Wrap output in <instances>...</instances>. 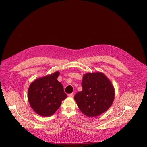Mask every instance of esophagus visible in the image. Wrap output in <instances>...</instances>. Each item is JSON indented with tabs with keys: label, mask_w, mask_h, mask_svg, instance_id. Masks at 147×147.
Instances as JSON below:
<instances>
[{
	"label": "esophagus",
	"mask_w": 147,
	"mask_h": 147,
	"mask_svg": "<svg viewBox=\"0 0 147 147\" xmlns=\"http://www.w3.org/2000/svg\"><path fill=\"white\" fill-rule=\"evenodd\" d=\"M68 96H69V97H71V98H73V97H74V94H73V93H71V94H69L68 95Z\"/></svg>",
	"instance_id": "34e87169"
}]
</instances>
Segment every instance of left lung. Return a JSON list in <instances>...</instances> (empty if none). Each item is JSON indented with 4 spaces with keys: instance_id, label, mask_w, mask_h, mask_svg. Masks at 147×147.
<instances>
[{
    "instance_id": "left-lung-1",
    "label": "left lung",
    "mask_w": 147,
    "mask_h": 147,
    "mask_svg": "<svg viewBox=\"0 0 147 147\" xmlns=\"http://www.w3.org/2000/svg\"><path fill=\"white\" fill-rule=\"evenodd\" d=\"M82 90L74 99L80 111L87 116H99L112 105L115 90L110 80L102 73H88L83 77Z\"/></svg>"
}]
</instances>
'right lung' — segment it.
<instances>
[{"instance_id": "add662e5", "label": "right lung", "mask_w": 147, "mask_h": 147, "mask_svg": "<svg viewBox=\"0 0 147 147\" xmlns=\"http://www.w3.org/2000/svg\"><path fill=\"white\" fill-rule=\"evenodd\" d=\"M58 71L32 82L28 92L31 108L38 115L47 117L55 113L67 98L63 87L57 81Z\"/></svg>"}]
</instances>
